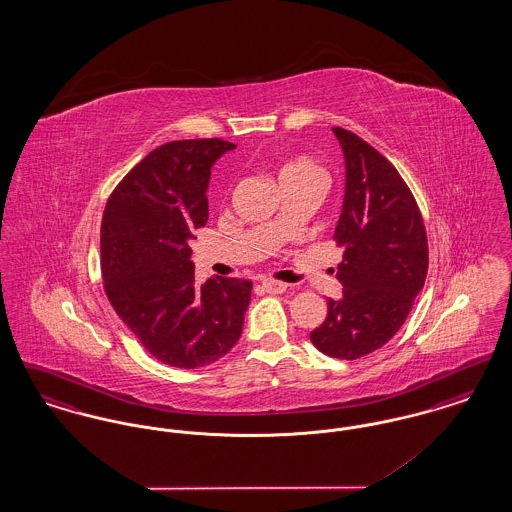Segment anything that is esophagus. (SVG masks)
Returning a JSON list of instances; mask_svg holds the SVG:
<instances>
[{
  "mask_svg": "<svg viewBox=\"0 0 512 512\" xmlns=\"http://www.w3.org/2000/svg\"><path fill=\"white\" fill-rule=\"evenodd\" d=\"M261 288L268 293H282L286 292V284L284 282H280V280H272V278H265L263 282H261Z\"/></svg>",
  "mask_w": 512,
  "mask_h": 512,
  "instance_id": "34e87169",
  "label": "esophagus"
}]
</instances>
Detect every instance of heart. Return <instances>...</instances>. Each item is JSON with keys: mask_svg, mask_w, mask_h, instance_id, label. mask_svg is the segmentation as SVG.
I'll list each match as a JSON object with an SVG mask.
<instances>
[{"mask_svg": "<svg viewBox=\"0 0 512 512\" xmlns=\"http://www.w3.org/2000/svg\"><path fill=\"white\" fill-rule=\"evenodd\" d=\"M297 176H315V178H322L324 180V172L309 157H295V159H290L288 163L282 165L280 180H284V178H297Z\"/></svg>", "mask_w": 512, "mask_h": 512, "instance_id": "b5f03b06", "label": "heart"}]
</instances>
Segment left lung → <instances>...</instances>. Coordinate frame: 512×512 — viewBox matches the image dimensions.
Segmentation results:
<instances>
[{
    "label": "left lung",
    "mask_w": 512,
    "mask_h": 512,
    "mask_svg": "<svg viewBox=\"0 0 512 512\" xmlns=\"http://www.w3.org/2000/svg\"><path fill=\"white\" fill-rule=\"evenodd\" d=\"M345 155V199L334 232L343 247L340 301L311 341L328 357L355 361L397 334L424 288L428 238L411 188L390 161L345 128H332Z\"/></svg>",
    "instance_id": "obj_1"
}]
</instances>
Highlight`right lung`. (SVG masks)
Returning a JSON list of instances; mask_svg holds the SVG:
<instances>
[{
	"instance_id": "1",
	"label": "right lung",
	"mask_w": 512,
	"mask_h": 512,
	"mask_svg": "<svg viewBox=\"0 0 512 512\" xmlns=\"http://www.w3.org/2000/svg\"><path fill=\"white\" fill-rule=\"evenodd\" d=\"M234 144L220 138L155 147L111 192L101 219L103 290L155 359L176 368L211 365L242 336L253 284L195 282L197 228L209 217L211 167Z\"/></svg>"
}]
</instances>
